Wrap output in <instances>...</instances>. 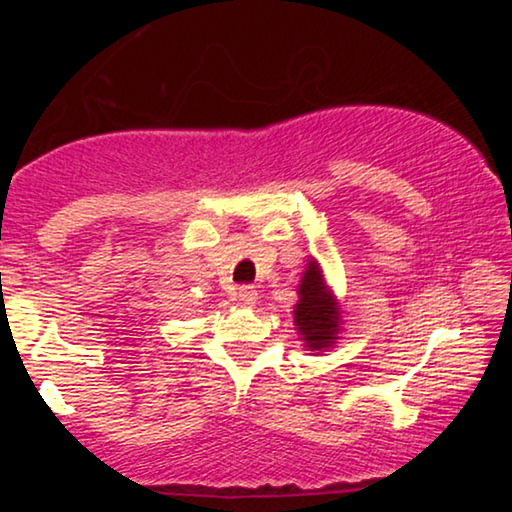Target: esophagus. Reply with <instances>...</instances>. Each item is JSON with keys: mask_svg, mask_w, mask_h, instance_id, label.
I'll return each mask as SVG.
<instances>
[{"mask_svg": "<svg viewBox=\"0 0 512 512\" xmlns=\"http://www.w3.org/2000/svg\"><path fill=\"white\" fill-rule=\"evenodd\" d=\"M237 298L242 300V305H254L256 300H258V291L254 289V286H240V289H237Z\"/></svg>", "mask_w": 512, "mask_h": 512, "instance_id": "34e87169", "label": "esophagus"}]
</instances>
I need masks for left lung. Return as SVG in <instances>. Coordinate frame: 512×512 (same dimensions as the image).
Instances as JSON below:
<instances>
[{"mask_svg": "<svg viewBox=\"0 0 512 512\" xmlns=\"http://www.w3.org/2000/svg\"><path fill=\"white\" fill-rule=\"evenodd\" d=\"M293 324L310 352H326L340 333V305L324 282L317 261L307 263L298 284V303L293 307Z\"/></svg>", "mask_w": 512, "mask_h": 512, "instance_id": "obj_1", "label": "left lung"}]
</instances>
